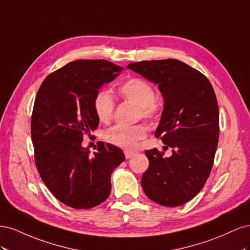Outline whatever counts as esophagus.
I'll list each match as a JSON object with an SVG mask.
<instances>
[{"instance_id":"esophagus-1","label":"esophagus","mask_w":250,"mask_h":250,"mask_svg":"<svg viewBox=\"0 0 250 250\" xmlns=\"http://www.w3.org/2000/svg\"><path fill=\"white\" fill-rule=\"evenodd\" d=\"M124 153H125V157L127 158V160H129V158H131L135 155V152H132V151H128V150L124 151Z\"/></svg>"}]
</instances>
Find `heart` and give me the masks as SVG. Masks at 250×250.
Wrapping results in <instances>:
<instances>
[{"instance_id": "heart-1", "label": "heart", "mask_w": 250, "mask_h": 250, "mask_svg": "<svg viewBox=\"0 0 250 250\" xmlns=\"http://www.w3.org/2000/svg\"><path fill=\"white\" fill-rule=\"evenodd\" d=\"M124 100L131 102L140 108L142 117L152 119L157 116L161 104L154 97V89L149 82L142 78H130L119 88ZM94 109L98 120L102 123H109L115 112V100L110 93L101 90L94 101ZM147 134L143 125L123 126L116 125L104 132V140L123 149H134L140 140Z\"/></svg>"}]
</instances>
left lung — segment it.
I'll use <instances>...</instances> for the list:
<instances>
[{
  "label": "left lung",
  "instance_id": "1",
  "mask_svg": "<svg viewBox=\"0 0 250 250\" xmlns=\"http://www.w3.org/2000/svg\"><path fill=\"white\" fill-rule=\"evenodd\" d=\"M127 69L158 85L164 108L154 135L173 148L170 157L156 148L145 151L149 168L143 190L161 206H183L201 191L213 167L219 138L214 88L204 75L176 59L134 62Z\"/></svg>",
  "mask_w": 250,
  "mask_h": 250
}]
</instances>
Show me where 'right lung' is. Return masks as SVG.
I'll return each instance as SVG.
<instances>
[{
	"instance_id": "add662e5",
	"label": "right lung",
	"mask_w": 250,
	"mask_h": 250,
	"mask_svg": "<svg viewBox=\"0 0 250 250\" xmlns=\"http://www.w3.org/2000/svg\"><path fill=\"white\" fill-rule=\"evenodd\" d=\"M123 67L107 60H75L43 80L31 119L36 168L55 197L73 208H92L109 196L110 176L125 155L100 142L90 154L83 135L99 125L94 101Z\"/></svg>"
}]
</instances>
